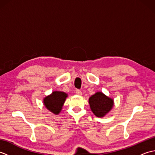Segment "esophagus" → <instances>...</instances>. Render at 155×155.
I'll list each match as a JSON object with an SVG mask.
<instances>
[{
  "label": "esophagus",
  "mask_w": 155,
  "mask_h": 155,
  "mask_svg": "<svg viewBox=\"0 0 155 155\" xmlns=\"http://www.w3.org/2000/svg\"><path fill=\"white\" fill-rule=\"evenodd\" d=\"M76 94H77V95H79V96H81V95H82V92L80 90H77V91H76Z\"/></svg>",
  "instance_id": "esophagus-1"
}]
</instances>
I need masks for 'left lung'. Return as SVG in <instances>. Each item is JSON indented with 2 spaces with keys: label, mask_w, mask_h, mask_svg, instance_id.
<instances>
[{
  "label": "left lung",
  "mask_w": 155,
  "mask_h": 155,
  "mask_svg": "<svg viewBox=\"0 0 155 155\" xmlns=\"http://www.w3.org/2000/svg\"><path fill=\"white\" fill-rule=\"evenodd\" d=\"M88 103L91 110L97 117H103L114 105V101L101 92H97L89 98Z\"/></svg>",
  "instance_id": "8db88e82"
}]
</instances>
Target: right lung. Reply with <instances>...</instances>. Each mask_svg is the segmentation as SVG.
Wrapping results in <instances>:
<instances>
[{
  "label": "right lung",
  "mask_w": 155,
  "mask_h": 155,
  "mask_svg": "<svg viewBox=\"0 0 155 155\" xmlns=\"http://www.w3.org/2000/svg\"><path fill=\"white\" fill-rule=\"evenodd\" d=\"M67 94L61 91H54L52 94L46 97L43 100L45 107L52 113L58 114L61 111Z\"/></svg>",
  "instance_id": "right-lung-1"
}]
</instances>
